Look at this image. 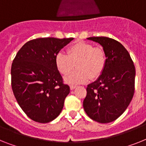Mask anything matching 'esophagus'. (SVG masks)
<instances>
[{"instance_id": "esophagus-1", "label": "esophagus", "mask_w": 146, "mask_h": 146, "mask_svg": "<svg viewBox=\"0 0 146 146\" xmlns=\"http://www.w3.org/2000/svg\"><path fill=\"white\" fill-rule=\"evenodd\" d=\"M76 85H73V84H71L70 86V90H74L76 88Z\"/></svg>"}]
</instances>
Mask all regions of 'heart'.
<instances>
[{"mask_svg": "<svg viewBox=\"0 0 146 146\" xmlns=\"http://www.w3.org/2000/svg\"><path fill=\"white\" fill-rule=\"evenodd\" d=\"M55 64L64 76L69 74L76 64V70L66 76L64 81L68 84H82L101 75L106 64V56L101 47L77 41L67 48V55L58 52L55 57Z\"/></svg>", "mask_w": 146, "mask_h": 146, "instance_id": "heart-1", "label": "heart"}]
</instances>
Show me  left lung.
Returning a JSON list of instances; mask_svg holds the SVG:
<instances>
[{
    "mask_svg": "<svg viewBox=\"0 0 146 146\" xmlns=\"http://www.w3.org/2000/svg\"><path fill=\"white\" fill-rule=\"evenodd\" d=\"M87 39L102 46L106 64L99 78L88 85L83 107L93 120L108 123L120 117L131 101L135 67L127 50L114 39L108 37Z\"/></svg>",
    "mask_w": 146,
    "mask_h": 146,
    "instance_id": "obj_1",
    "label": "left lung"
}]
</instances>
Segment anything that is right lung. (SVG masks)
<instances>
[{"label": "right lung", "mask_w": 146, "mask_h": 146, "mask_svg": "<svg viewBox=\"0 0 146 146\" xmlns=\"http://www.w3.org/2000/svg\"><path fill=\"white\" fill-rule=\"evenodd\" d=\"M73 38H39L22 46L11 68L12 88L18 105L35 122L47 123L62 112L70 87L63 84L56 55Z\"/></svg>", "instance_id": "obj_1"}]
</instances>
